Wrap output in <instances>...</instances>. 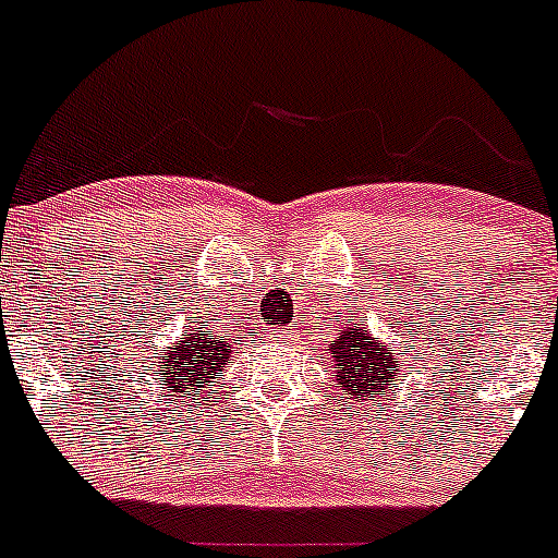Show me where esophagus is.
I'll return each mask as SVG.
<instances>
[{"label": "esophagus", "instance_id": "obj_1", "mask_svg": "<svg viewBox=\"0 0 558 558\" xmlns=\"http://www.w3.org/2000/svg\"><path fill=\"white\" fill-rule=\"evenodd\" d=\"M286 335H289V331H269V340L272 342H280V340H286Z\"/></svg>", "mask_w": 558, "mask_h": 558}]
</instances>
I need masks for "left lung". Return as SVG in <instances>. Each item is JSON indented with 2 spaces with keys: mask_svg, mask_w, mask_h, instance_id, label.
<instances>
[{
  "mask_svg": "<svg viewBox=\"0 0 558 558\" xmlns=\"http://www.w3.org/2000/svg\"><path fill=\"white\" fill-rule=\"evenodd\" d=\"M351 320L348 318L345 331H340V340H331L329 353L335 359L337 384L348 393L351 404H356L375 393L391 391L397 364L384 342L369 335L367 326H353Z\"/></svg>",
  "mask_w": 558,
  "mask_h": 558,
  "instance_id": "1",
  "label": "left lung"
}]
</instances>
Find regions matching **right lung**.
I'll return each mask as SVG.
<instances>
[{"label":"right lung","instance_id":"1","mask_svg":"<svg viewBox=\"0 0 558 558\" xmlns=\"http://www.w3.org/2000/svg\"><path fill=\"white\" fill-rule=\"evenodd\" d=\"M205 329L207 320H202L199 329L183 331V337L174 342L170 353H161V362L156 364L154 375H159L156 380H161V386H167L170 393L205 391L213 384V378L223 373L221 367L232 356V345Z\"/></svg>","mask_w":558,"mask_h":558}]
</instances>
